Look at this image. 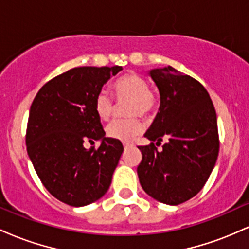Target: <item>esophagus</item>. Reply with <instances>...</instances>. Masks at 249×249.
Here are the masks:
<instances>
[{"label": "esophagus", "instance_id": "34e87169", "mask_svg": "<svg viewBox=\"0 0 249 249\" xmlns=\"http://www.w3.org/2000/svg\"><path fill=\"white\" fill-rule=\"evenodd\" d=\"M128 146H130V145H128V144H124V148H125V150H126V148H127Z\"/></svg>", "mask_w": 249, "mask_h": 249}]
</instances>
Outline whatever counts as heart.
<instances>
[{
  "label": "heart",
  "mask_w": 249,
  "mask_h": 249,
  "mask_svg": "<svg viewBox=\"0 0 249 249\" xmlns=\"http://www.w3.org/2000/svg\"><path fill=\"white\" fill-rule=\"evenodd\" d=\"M113 96L117 102L130 101L127 116L146 117L156 111L158 97L150 89L146 79L137 72H127L113 83ZM95 111L102 121H108L115 112L113 99L105 91H99L95 98ZM142 132V125L137 118L118 119L107 127L110 138L128 142Z\"/></svg>",
  "instance_id": "obj_1"
}]
</instances>
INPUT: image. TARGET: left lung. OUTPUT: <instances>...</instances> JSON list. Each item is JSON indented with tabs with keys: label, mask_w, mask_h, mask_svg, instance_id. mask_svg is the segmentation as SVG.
<instances>
[{
	"label": "left lung",
	"mask_w": 249,
	"mask_h": 249,
	"mask_svg": "<svg viewBox=\"0 0 249 249\" xmlns=\"http://www.w3.org/2000/svg\"><path fill=\"white\" fill-rule=\"evenodd\" d=\"M150 75L159 89L160 107L145 137L157 144L138 146L142 158L137 172L148 196L179 205L200 192L218 159L215 108L193 77L172 67L153 69ZM165 138L168 142L158 150Z\"/></svg>",
	"instance_id": "8db88e82"
}]
</instances>
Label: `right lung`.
<instances>
[{
    "label": "right lung",
    "mask_w": 249,
    "mask_h": 249,
    "mask_svg": "<svg viewBox=\"0 0 249 249\" xmlns=\"http://www.w3.org/2000/svg\"><path fill=\"white\" fill-rule=\"evenodd\" d=\"M122 67H79L50 79L30 107L27 151L37 176L51 196L73 207L107 192L124 147L107 138L95 111L103 85ZM102 140L87 150V141Z\"/></svg>",
    "instance_id": "right-lung-1"
}]
</instances>
